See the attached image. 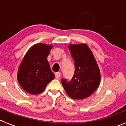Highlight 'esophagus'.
<instances>
[{
  "instance_id": "34e87169",
  "label": "esophagus",
  "mask_w": 126,
  "mask_h": 126,
  "mask_svg": "<svg viewBox=\"0 0 126 126\" xmlns=\"http://www.w3.org/2000/svg\"><path fill=\"white\" fill-rule=\"evenodd\" d=\"M61 74L60 72H56L55 74V77L57 79H59L61 78Z\"/></svg>"
}]
</instances>
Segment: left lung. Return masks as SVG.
Masks as SVG:
<instances>
[{
  "instance_id": "1",
  "label": "left lung",
  "mask_w": 126,
  "mask_h": 126,
  "mask_svg": "<svg viewBox=\"0 0 126 126\" xmlns=\"http://www.w3.org/2000/svg\"><path fill=\"white\" fill-rule=\"evenodd\" d=\"M69 49L75 62V72L70 81L62 79L61 83L69 97L83 100L93 94L100 85V69L87 44H70Z\"/></svg>"
}]
</instances>
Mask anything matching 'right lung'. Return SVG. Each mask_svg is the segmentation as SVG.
I'll return each instance as SVG.
<instances>
[{
    "label": "right lung",
    "mask_w": 126,
    "mask_h": 126,
    "mask_svg": "<svg viewBox=\"0 0 126 126\" xmlns=\"http://www.w3.org/2000/svg\"><path fill=\"white\" fill-rule=\"evenodd\" d=\"M52 44L37 43L28 49L21 62L17 73V80L21 88L27 93L38 94L54 79L47 56Z\"/></svg>",
    "instance_id": "obj_1"
}]
</instances>
